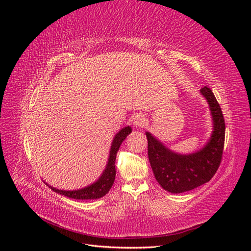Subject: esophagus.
<instances>
[{
  "mask_svg": "<svg viewBox=\"0 0 251 251\" xmlns=\"http://www.w3.org/2000/svg\"><path fill=\"white\" fill-rule=\"evenodd\" d=\"M144 123H146V118H144L141 115V114H137V115L134 117V125H135V126H138V127L143 126Z\"/></svg>",
  "mask_w": 251,
  "mask_h": 251,
  "instance_id": "obj_1",
  "label": "esophagus"
}]
</instances>
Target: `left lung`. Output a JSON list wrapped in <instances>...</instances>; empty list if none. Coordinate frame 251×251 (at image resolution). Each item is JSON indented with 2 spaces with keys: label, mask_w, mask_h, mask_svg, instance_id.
Returning <instances> with one entry per match:
<instances>
[{
  "label": "left lung",
  "mask_w": 251,
  "mask_h": 251,
  "mask_svg": "<svg viewBox=\"0 0 251 251\" xmlns=\"http://www.w3.org/2000/svg\"><path fill=\"white\" fill-rule=\"evenodd\" d=\"M200 93L209 104L214 123L210 138L201 150L188 155L175 153L151 133H146L151 170L158 183L166 192L180 194L206 183L214 177L221 163L225 140L222 110L208 87H203Z\"/></svg>",
  "instance_id": "obj_1"
}]
</instances>
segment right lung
Listing matches in <instances>:
<instances>
[{
  "instance_id": "add662e5",
  "label": "right lung",
  "mask_w": 251,
  "mask_h": 251,
  "mask_svg": "<svg viewBox=\"0 0 251 251\" xmlns=\"http://www.w3.org/2000/svg\"><path fill=\"white\" fill-rule=\"evenodd\" d=\"M132 132L131 126H126L115 135L113 139L110 156L108 159V164L105 166L103 173L96 182L93 184L88 185L87 187H83L81 189H76V191H63V189H57L53 186L49 187L54 191L55 193L68 197V198L76 199V200H88V199H100L104 195H107L111 189L114 180H115V160L117 151L120 148V144L126 138V136Z\"/></svg>"
}]
</instances>
